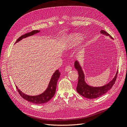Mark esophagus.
Returning <instances> with one entry per match:
<instances>
[{
	"label": "esophagus",
	"mask_w": 127,
	"mask_h": 127,
	"mask_svg": "<svg viewBox=\"0 0 127 127\" xmlns=\"http://www.w3.org/2000/svg\"><path fill=\"white\" fill-rule=\"evenodd\" d=\"M71 69H72V68L70 66H67L66 67V68H65L64 70H65V71H66V72H69V71H71Z\"/></svg>",
	"instance_id": "obj_1"
}]
</instances>
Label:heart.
Segmentation results:
<instances>
[{"mask_svg":"<svg viewBox=\"0 0 127 127\" xmlns=\"http://www.w3.org/2000/svg\"><path fill=\"white\" fill-rule=\"evenodd\" d=\"M83 39L81 34L78 33H74L69 35L65 42V48L66 49H70L78 45Z\"/></svg>","mask_w":127,"mask_h":127,"instance_id":"heart-1","label":"heart"}]
</instances>
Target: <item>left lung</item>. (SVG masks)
<instances>
[{
	"instance_id": "obj_1",
	"label": "left lung",
	"mask_w": 127,
	"mask_h": 127,
	"mask_svg": "<svg viewBox=\"0 0 127 127\" xmlns=\"http://www.w3.org/2000/svg\"><path fill=\"white\" fill-rule=\"evenodd\" d=\"M101 33L103 35L109 36L111 39L112 37L110 36L105 31H101ZM74 67L78 72V80L76 90L78 93L83 96L86 98L93 99L101 96L108 92L115 83L118 74V70L113 79L107 83L105 85L102 86L94 87L88 84L85 81V76L82 67L80 64L78 60H76L74 63Z\"/></svg>"
}]
</instances>
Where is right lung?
Instances as JSON below:
<instances>
[{"label":"right lung","mask_w":127,"mask_h":127,"mask_svg":"<svg viewBox=\"0 0 127 127\" xmlns=\"http://www.w3.org/2000/svg\"><path fill=\"white\" fill-rule=\"evenodd\" d=\"M40 32V30H34L30 33L25 34L24 35H23L20 37H19V39H17L15 43H17L18 42L20 41L22 39H25V38L27 37L33 35L34 34L39 33ZM60 72L59 71V70H56L51 77L47 89L45 90V91H44V92L39 95L35 96L28 95L23 93L21 90L18 89L17 86L16 88L19 94H20V95L26 101H28L31 103H33L34 104H43L47 103L50 100L55 94L57 82L59 78L60 77Z\"/></svg>","instance_id":"right-lung-1"}]
</instances>
